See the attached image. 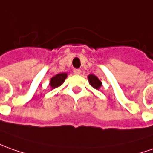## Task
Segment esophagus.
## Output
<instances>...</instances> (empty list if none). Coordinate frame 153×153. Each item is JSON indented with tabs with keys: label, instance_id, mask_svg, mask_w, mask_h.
Listing matches in <instances>:
<instances>
[{
	"label": "esophagus",
	"instance_id": "1",
	"mask_svg": "<svg viewBox=\"0 0 153 153\" xmlns=\"http://www.w3.org/2000/svg\"><path fill=\"white\" fill-rule=\"evenodd\" d=\"M81 70L80 69H79V68H74V74H80Z\"/></svg>",
	"mask_w": 153,
	"mask_h": 153
}]
</instances>
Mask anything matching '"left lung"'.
<instances>
[{
    "mask_svg": "<svg viewBox=\"0 0 153 153\" xmlns=\"http://www.w3.org/2000/svg\"><path fill=\"white\" fill-rule=\"evenodd\" d=\"M88 79H89V81H90V84L91 85V86L93 88H94V89L98 90L99 88L101 86V82H100V80H99L98 78L95 76V75H94V74H90L88 76Z\"/></svg>",
    "mask_w": 153,
    "mask_h": 153,
    "instance_id": "8db88e82",
    "label": "left lung"
}]
</instances>
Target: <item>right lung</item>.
I'll return each mask as SVG.
<instances>
[{"label": "right lung", "instance_id": "add662e5", "mask_svg": "<svg viewBox=\"0 0 153 153\" xmlns=\"http://www.w3.org/2000/svg\"><path fill=\"white\" fill-rule=\"evenodd\" d=\"M67 78V74L65 73H61L59 74H56L54 77H53L50 80V86L54 89L57 87H59L60 85L63 83V81L65 80V79Z\"/></svg>", "mask_w": 153, "mask_h": 153}]
</instances>
